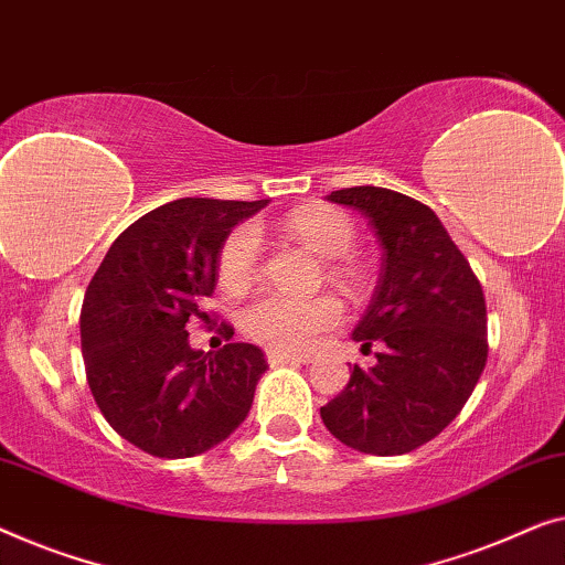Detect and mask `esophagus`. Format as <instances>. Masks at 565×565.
<instances>
[{"label":"esophagus","instance_id":"obj_1","mask_svg":"<svg viewBox=\"0 0 565 565\" xmlns=\"http://www.w3.org/2000/svg\"><path fill=\"white\" fill-rule=\"evenodd\" d=\"M268 363L271 365H284V363H309L307 355H294L284 351H268Z\"/></svg>","mask_w":565,"mask_h":565}]
</instances>
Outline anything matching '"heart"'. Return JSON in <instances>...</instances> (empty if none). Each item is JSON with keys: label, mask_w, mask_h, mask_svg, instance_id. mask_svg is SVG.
I'll list each match as a JSON object with an SVG mask.
<instances>
[{"label": "heart", "mask_w": 565, "mask_h": 565, "mask_svg": "<svg viewBox=\"0 0 565 565\" xmlns=\"http://www.w3.org/2000/svg\"><path fill=\"white\" fill-rule=\"evenodd\" d=\"M286 230L315 256L330 260L328 274L332 281L359 286L361 271L351 260H345L355 243V227L348 214L332 206H305L289 214ZM258 230L253 225L233 230L220 250V284L233 294L248 289L258 274ZM338 322L340 305L332 297L291 299L284 294H264L243 312V330L258 343L284 353L309 351Z\"/></svg>", "instance_id": "obj_1"}]
</instances>
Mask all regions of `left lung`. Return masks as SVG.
<instances>
[{
  "label": "left lung",
  "instance_id": "left-lung-1",
  "mask_svg": "<svg viewBox=\"0 0 565 565\" xmlns=\"http://www.w3.org/2000/svg\"><path fill=\"white\" fill-rule=\"evenodd\" d=\"M369 217L381 245L373 297L353 340L384 343L369 371L320 409L328 430L369 456H404L448 427L487 365L481 284L430 206L381 186L328 194Z\"/></svg>",
  "mask_w": 565,
  "mask_h": 565
}]
</instances>
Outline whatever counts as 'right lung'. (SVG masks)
I'll return each mask as SVG.
<instances>
[{
  "mask_svg": "<svg viewBox=\"0 0 565 565\" xmlns=\"http://www.w3.org/2000/svg\"><path fill=\"white\" fill-rule=\"evenodd\" d=\"M266 204L186 196L158 206L117 237L84 294L82 355L94 402L117 435L150 456H200L248 417L268 369L260 348L196 351L186 322H210L204 305L222 245Z\"/></svg>",
  "mask_w": 565,
  "mask_h": 565,
  "instance_id": "obj_1",
  "label": "right lung"
}]
</instances>
